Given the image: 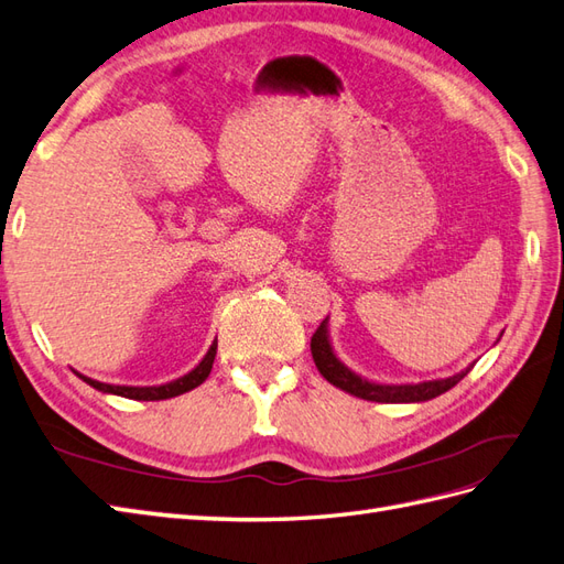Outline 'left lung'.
I'll return each instance as SVG.
<instances>
[{"label": "left lung", "mask_w": 564, "mask_h": 564, "mask_svg": "<svg viewBox=\"0 0 564 564\" xmlns=\"http://www.w3.org/2000/svg\"><path fill=\"white\" fill-rule=\"evenodd\" d=\"M311 354L313 361L318 366L321 376L333 382L335 388L345 390L354 397H361V400L368 402H380V404H414V402H429L433 397L447 392L449 388H455L457 382L469 373V368L459 370V373L449 376V378H437V380H423V382H402V386H392V382H376L361 378L359 373H354L349 366L341 364L337 359V354L333 349V341H329V329H327V318L321 323V327L315 329V335L311 337Z\"/></svg>", "instance_id": "1"}]
</instances>
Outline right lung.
<instances>
[{
	"instance_id": "right-lung-1",
	"label": "right lung",
	"mask_w": 564,
	"mask_h": 564,
	"mask_svg": "<svg viewBox=\"0 0 564 564\" xmlns=\"http://www.w3.org/2000/svg\"><path fill=\"white\" fill-rule=\"evenodd\" d=\"M215 354H217V339L210 345L208 354L203 356V361L194 368L188 370L186 376L176 378L172 382H164V386H150V388H133V386H109V382H100V380H93L88 376H80L76 373L80 380L88 382L90 388L100 390L105 394H119V397H127V400H143V402H155V400H170V397H178L188 390L198 388L200 382H205V378L210 376L213 370V361H215Z\"/></svg>"
}]
</instances>
